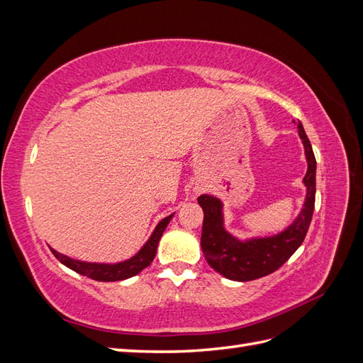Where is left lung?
<instances>
[{
  "instance_id": "8db88e82",
  "label": "left lung",
  "mask_w": 363,
  "mask_h": 363,
  "mask_svg": "<svg viewBox=\"0 0 363 363\" xmlns=\"http://www.w3.org/2000/svg\"><path fill=\"white\" fill-rule=\"evenodd\" d=\"M298 133L303 139L307 164H309L304 177L307 195L300 216L283 233L272 238L239 242L223 227L221 201L211 195L199 196V204L204 212L201 232L203 255L208 265L230 280L250 281L265 277L268 274L277 271L303 244L315 208L316 160L311 140L307 138L301 123H298Z\"/></svg>"
}]
</instances>
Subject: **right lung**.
Masks as SVG:
<instances>
[{
    "mask_svg": "<svg viewBox=\"0 0 363 363\" xmlns=\"http://www.w3.org/2000/svg\"><path fill=\"white\" fill-rule=\"evenodd\" d=\"M172 215L167 216L159 223L156 227L155 233L151 235L148 239V242L142 247V250L138 252L135 257H131L130 260H125L123 263H116V265H100V263H86L80 260H74L71 257H67L60 255L56 250H52V255L56 256L63 265H67L72 271L82 274V276L89 277L96 281H119V280H125L128 277H133L136 274H139L142 269H145L150 263L152 262L156 256L159 240L167 228L168 223L171 221Z\"/></svg>",
    "mask_w": 363,
    "mask_h": 363,
    "instance_id": "right-lung-1",
    "label": "right lung"
}]
</instances>
